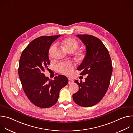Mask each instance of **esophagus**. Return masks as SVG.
<instances>
[{
    "mask_svg": "<svg viewBox=\"0 0 133 133\" xmlns=\"http://www.w3.org/2000/svg\"><path fill=\"white\" fill-rule=\"evenodd\" d=\"M74 82V81L71 79H70V78H68V84H72Z\"/></svg>",
    "mask_w": 133,
    "mask_h": 133,
    "instance_id": "obj_1",
    "label": "esophagus"
}]
</instances>
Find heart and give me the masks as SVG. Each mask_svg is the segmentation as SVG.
Listing matches in <instances>:
<instances>
[{"instance_id": "heart-1", "label": "heart", "mask_w": 133, "mask_h": 133, "mask_svg": "<svg viewBox=\"0 0 133 133\" xmlns=\"http://www.w3.org/2000/svg\"><path fill=\"white\" fill-rule=\"evenodd\" d=\"M62 44L65 49L69 52H74L77 49L79 46L78 42L75 39L71 37H67L64 39L62 42ZM56 47V45L54 44L50 47L49 49V55L51 56V54ZM78 56H81V54L79 53ZM74 68V65L70 62H65L59 64L57 66V69L60 72L64 75H70Z\"/></svg>"}]
</instances>
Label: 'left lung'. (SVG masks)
Returning a JSON list of instances; mask_svg holds the SVG:
<instances>
[{
	"mask_svg": "<svg viewBox=\"0 0 133 133\" xmlns=\"http://www.w3.org/2000/svg\"><path fill=\"white\" fill-rule=\"evenodd\" d=\"M86 46V55L77 68L80 75H87L85 82H75L78 91L73 94L74 101L82 107H91L103 98L110 83L112 71L108 50L98 38L90 35H76Z\"/></svg>",
	"mask_w": 133,
	"mask_h": 133,
	"instance_id": "obj_1",
	"label": "left lung"
}]
</instances>
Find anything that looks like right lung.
Listing matches in <instances>:
<instances>
[{"mask_svg":"<svg viewBox=\"0 0 133 133\" xmlns=\"http://www.w3.org/2000/svg\"><path fill=\"white\" fill-rule=\"evenodd\" d=\"M60 36L37 38L23 50L19 63L18 75L24 91L29 101L41 108L55 105L58 101L59 91L68 83L64 75H59L50 80L44 74L50 64L49 47Z\"/></svg>","mask_w":133,"mask_h":133,"instance_id":"right-lung-1","label":"right lung"}]
</instances>
